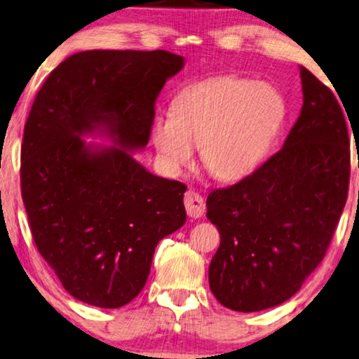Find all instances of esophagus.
I'll return each instance as SVG.
<instances>
[{
  "mask_svg": "<svg viewBox=\"0 0 359 359\" xmlns=\"http://www.w3.org/2000/svg\"><path fill=\"white\" fill-rule=\"evenodd\" d=\"M184 208H186V212H188L191 217L194 219L203 217L205 210V203L203 196L196 193V191H188V193L184 194Z\"/></svg>",
  "mask_w": 359,
  "mask_h": 359,
  "instance_id": "obj_1",
  "label": "esophagus"
}]
</instances>
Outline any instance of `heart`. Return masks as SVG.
<instances>
[{
	"instance_id": "heart-1",
	"label": "heart",
	"mask_w": 359,
	"mask_h": 359,
	"mask_svg": "<svg viewBox=\"0 0 359 359\" xmlns=\"http://www.w3.org/2000/svg\"><path fill=\"white\" fill-rule=\"evenodd\" d=\"M284 119L286 100L276 86L219 76L183 88L171 112L151 121L150 137L171 175L189 168L194 145H201V160L210 175L237 181L263 163Z\"/></svg>"
}]
</instances>
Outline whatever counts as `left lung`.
Masks as SVG:
<instances>
[{
	"label": "left lung",
	"mask_w": 359,
	"mask_h": 359,
	"mask_svg": "<svg viewBox=\"0 0 359 359\" xmlns=\"http://www.w3.org/2000/svg\"><path fill=\"white\" fill-rule=\"evenodd\" d=\"M304 104L283 149L253 175L208 196L220 245L209 264L215 299L237 312L279 306L325 257L350 183L346 117L301 67ZM345 107V106H343Z\"/></svg>",
	"instance_id": "8db88e82"
}]
</instances>
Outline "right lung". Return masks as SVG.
<instances>
[{"mask_svg": "<svg viewBox=\"0 0 359 359\" xmlns=\"http://www.w3.org/2000/svg\"><path fill=\"white\" fill-rule=\"evenodd\" d=\"M184 58L166 50L73 53L47 76L24 126L22 201L39 253L78 301L139 296L155 247L186 222V186L147 171L155 101ZM106 136L112 147L86 144Z\"/></svg>", "mask_w": 359, "mask_h": 359, "instance_id": "right-lung-1", "label": "right lung"}]
</instances>
